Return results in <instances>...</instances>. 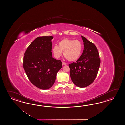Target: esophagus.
<instances>
[{
	"label": "esophagus",
	"instance_id": "obj_1",
	"mask_svg": "<svg viewBox=\"0 0 125 125\" xmlns=\"http://www.w3.org/2000/svg\"><path fill=\"white\" fill-rule=\"evenodd\" d=\"M66 63L65 62H62V65H66Z\"/></svg>",
	"mask_w": 125,
	"mask_h": 125
}]
</instances>
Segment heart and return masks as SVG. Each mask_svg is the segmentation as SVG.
Returning a JSON list of instances; mask_svg holds the SVG:
<instances>
[{
    "label": "heart",
    "instance_id": "1",
    "mask_svg": "<svg viewBox=\"0 0 125 125\" xmlns=\"http://www.w3.org/2000/svg\"><path fill=\"white\" fill-rule=\"evenodd\" d=\"M82 49V43L79 40L65 38L59 42L58 46L53 47V51L56 58L61 56L63 52L65 58L69 61L72 62L80 58Z\"/></svg>",
    "mask_w": 125,
    "mask_h": 125
}]
</instances>
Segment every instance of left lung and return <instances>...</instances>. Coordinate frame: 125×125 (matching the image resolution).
I'll return each instance as SVG.
<instances>
[{
    "label": "left lung",
    "instance_id": "8db88e82",
    "mask_svg": "<svg viewBox=\"0 0 125 125\" xmlns=\"http://www.w3.org/2000/svg\"><path fill=\"white\" fill-rule=\"evenodd\" d=\"M84 48L82 55L76 61L69 64L72 81L80 88L90 85L95 80L101 63L96 45L81 36Z\"/></svg>",
    "mask_w": 125,
    "mask_h": 125
}]
</instances>
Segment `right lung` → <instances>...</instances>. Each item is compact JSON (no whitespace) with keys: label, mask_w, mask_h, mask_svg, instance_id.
<instances>
[{"label":"right lung","mask_w":125,"mask_h":125,"mask_svg":"<svg viewBox=\"0 0 125 125\" xmlns=\"http://www.w3.org/2000/svg\"><path fill=\"white\" fill-rule=\"evenodd\" d=\"M52 36L37 37L24 54L23 67L29 81L37 88L47 89L55 82L62 62L52 57Z\"/></svg>","instance_id":"1"}]
</instances>
